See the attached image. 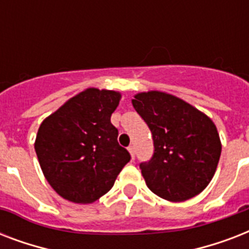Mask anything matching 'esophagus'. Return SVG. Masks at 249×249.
<instances>
[{
    "label": "esophagus",
    "instance_id": "esophagus-1",
    "mask_svg": "<svg viewBox=\"0 0 249 249\" xmlns=\"http://www.w3.org/2000/svg\"><path fill=\"white\" fill-rule=\"evenodd\" d=\"M128 151H129V154H130V156H132V159H134V156H136V151H134V147H133V146H129Z\"/></svg>",
    "mask_w": 249,
    "mask_h": 249
}]
</instances>
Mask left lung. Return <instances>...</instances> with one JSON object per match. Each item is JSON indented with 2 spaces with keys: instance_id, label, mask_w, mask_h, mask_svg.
<instances>
[{
  "instance_id": "8db88e82",
  "label": "left lung",
  "mask_w": 249,
  "mask_h": 249,
  "mask_svg": "<svg viewBox=\"0 0 249 249\" xmlns=\"http://www.w3.org/2000/svg\"><path fill=\"white\" fill-rule=\"evenodd\" d=\"M132 103L154 140L151 160L140 164L148 189L176 203L196 196L208 186L220 160L222 146L214 123L164 91L138 93Z\"/></svg>"
}]
</instances>
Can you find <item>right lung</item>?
<instances>
[{
    "label": "right lung",
    "mask_w": 249,
    "mask_h": 249,
    "mask_svg": "<svg viewBox=\"0 0 249 249\" xmlns=\"http://www.w3.org/2000/svg\"><path fill=\"white\" fill-rule=\"evenodd\" d=\"M120 98L119 91L88 88L41 123L35 141L38 163L46 181L66 200H98L130 160L111 124Z\"/></svg>",
    "instance_id": "add662e5"
}]
</instances>
